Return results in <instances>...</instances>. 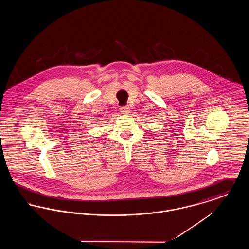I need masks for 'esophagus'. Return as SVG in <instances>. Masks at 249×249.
<instances>
[{
    "label": "esophagus",
    "mask_w": 249,
    "mask_h": 249,
    "mask_svg": "<svg viewBox=\"0 0 249 249\" xmlns=\"http://www.w3.org/2000/svg\"><path fill=\"white\" fill-rule=\"evenodd\" d=\"M130 111V108L128 107H122L120 108V112L122 114H128Z\"/></svg>",
    "instance_id": "34e87169"
}]
</instances>
